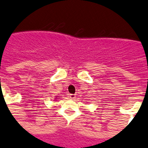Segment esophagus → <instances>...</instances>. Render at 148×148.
Wrapping results in <instances>:
<instances>
[{
    "label": "esophagus",
    "mask_w": 148,
    "mask_h": 148,
    "mask_svg": "<svg viewBox=\"0 0 148 148\" xmlns=\"http://www.w3.org/2000/svg\"><path fill=\"white\" fill-rule=\"evenodd\" d=\"M75 97H76V95L74 94H70V96H69V97H70V99H72V100H73V99H75Z\"/></svg>",
    "instance_id": "34e87169"
}]
</instances>
